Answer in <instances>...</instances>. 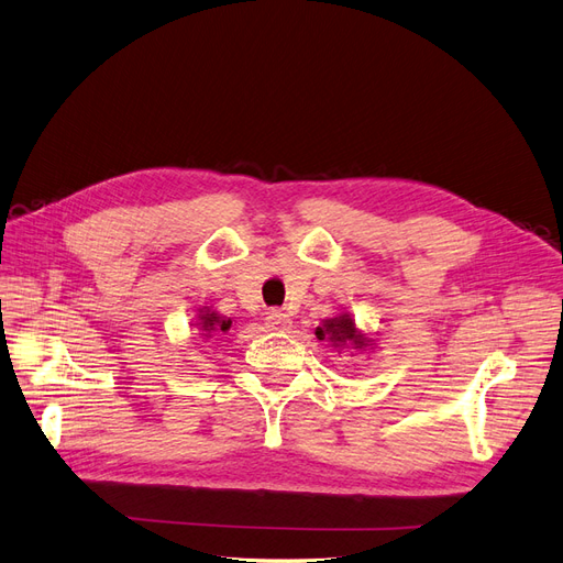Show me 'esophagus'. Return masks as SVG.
<instances>
[{
	"label": "esophagus",
	"instance_id": "esophagus-1",
	"mask_svg": "<svg viewBox=\"0 0 563 563\" xmlns=\"http://www.w3.org/2000/svg\"><path fill=\"white\" fill-rule=\"evenodd\" d=\"M266 327L271 331H285V329L292 327V320H289V316L283 313V310L274 308V310H268V313H266Z\"/></svg>",
	"mask_w": 563,
	"mask_h": 563
}]
</instances>
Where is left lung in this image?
Wrapping results in <instances>:
<instances>
[{"instance_id":"obj_1","label":"left lung","mask_w":563,"mask_h":563,"mask_svg":"<svg viewBox=\"0 0 563 563\" xmlns=\"http://www.w3.org/2000/svg\"><path fill=\"white\" fill-rule=\"evenodd\" d=\"M316 336L320 341H327L334 350H352V352H364L376 347V339L366 331L357 329L355 320L350 313H339L334 318L322 320V324L316 329Z\"/></svg>"}]
</instances>
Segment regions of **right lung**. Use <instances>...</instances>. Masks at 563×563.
<instances>
[{
	"label": "right lung",
	"mask_w": 563,
	"mask_h": 563,
	"mask_svg": "<svg viewBox=\"0 0 563 563\" xmlns=\"http://www.w3.org/2000/svg\"><path fill=\"white\" fill-rule=\"evenodd\" d=\"M195 329H199L201 339H213L220 334H227L232 329V318L220 316L218 310H213L211 306H203L197 310V322Z\"/></svg>",
	"instance_id": "right-lung-1"
}]
</instances>
